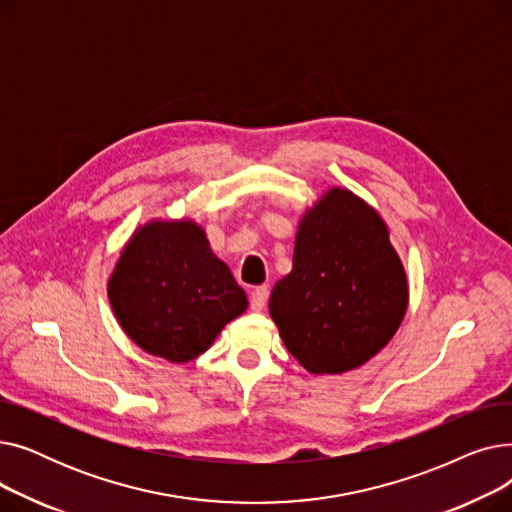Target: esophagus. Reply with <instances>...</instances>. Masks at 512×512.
<instances>
[{"mask_svg":"<svg viewBox=\"0 0 512 512\" xmlns=\"http://www.w3.org/2000/svg\"><path fill=\"white\" fill-rule=\"evenodd\" d=\"M267 294H270V288H267V286H257V288L251 292V309H253V311H263V309H265Z\"/></svg>","mask_w":512,"mask_h":512,"instance_id":"34e87169","label":"esophagus"}]
</instances>
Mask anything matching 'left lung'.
<instances>
[{
  "label": "left lung",
  "mask_w": 512,
  "mask_h": 512,
  "mask_svg": "<svg viewBox=\"0 0 512 512\" xmlns=\"http://www.w3.org/2000/svg\"><path fill=\"white\" fill-rule=\"evenodd\" d=\"M409 307V280L380 211L332 186L305 209L292 270L276 282L270 315L309 373H346L378 355Z\"/></svg>",
  "instance_id": "1"
}]
</instances>
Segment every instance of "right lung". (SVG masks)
I'll return each instance as SVG.
<instances>
[{"label":"right lung","mask_w":512,"mask_h":512,"mask_svg":"<svg viewBox=\"0 0 512 512\" xmlns=\"http://www.w3.org/2000/svg\"><path fill=\"white\" fill-rule=\"evenodd\" d=\"M107 299L124 334L170 363L203 355L249 307L203 226L188 218H153L134 230L107 280Z\"/></svg>","instance_id":"obj_1"}]
</instances>
